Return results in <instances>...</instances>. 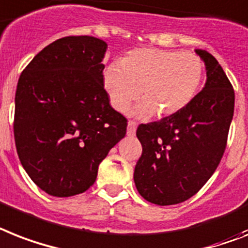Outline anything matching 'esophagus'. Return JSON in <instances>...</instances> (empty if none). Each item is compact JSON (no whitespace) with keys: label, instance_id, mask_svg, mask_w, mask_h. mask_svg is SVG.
Listing matches in <instances>:
<instances>
[{"label":"esophagus","instance_id":"obj_1","mask_svg":"<svg viewBox=\"0 0 248 248\" xmlns=\"http://www.w3.org/2000/svg\"><path fill=\"white\" fill-rule=\"evenodd\" d=\"M136 127H138V124H136L135 121H128V124H127L128 136H134L135 132H136Z\"/></svg>","mask_w":248,"mask_h":248}]
</instances>
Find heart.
Returning a JSON list of instances; mask_svg holds the SVG:
<instances>
[{"label":"heart","instance_id":"1","mask_svg":"<svg viewBox=\"0 0 248 248\" xmlns=\"http://www.w3.org/2000/svg\"><path fill=\"white\" fill-rule=\"evenodd\" d=\"M204 78V62L192 52L160 48H139L104 72L110 104L121 113L140 98L141 117H170L183 110L194 100Z\"/></svg>","mask_w":248,"mask_h":248}]
</instances>
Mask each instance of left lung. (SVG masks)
<instances>
[{"instance_id": "obj_1", "label": "left lung", "mask_w": 248, "mask_h": 248, "mask_svg": "<svg viewBox=\"0 0 248 248\" xmlns=\"http://www.w3.org/2000/svg\"><path fill=\"white\" fill-rule=\"evenodd\" d=\"M206 84L178 113L139 124L142 154L135 167L139 194L153 204H180L201 190L218 168L234 112V90L219 62L196 49Z\"/></svg>"}]
</instances>
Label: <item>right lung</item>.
Returning a JSON list of instances; mask_svg holds the SVG:
<instances>
[{
  "instance_id": "right-lung-1",
  "label": "right lung",
  "mask_w": 248,
  "mask_h": 248,
  "mask_svg": "<svg viewBox=\"0 0 248 248\" xmlns=\"http://www.w3.org/2000/svg\"><path fill=\"white\" fill-rule=\"evenodd\" d=\"M107 43L65 37L43 48L20 75L14 136L24 170L51 196L85 192L98 167L124 138L127 120L104 89Z\"/></svg>"
}]
</instances>
